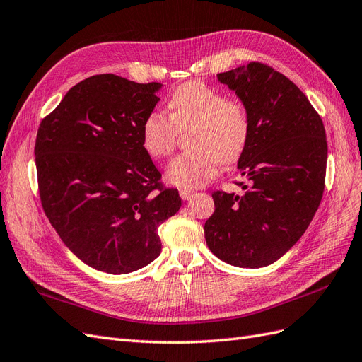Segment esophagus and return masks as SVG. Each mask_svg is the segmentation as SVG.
<instances>
[{
  "instance_id": "34e87169",
  "label": "esophagus",
  "mask_w": 362,
  "mask_h": 362,
  "mask_svg": "<svg viewBox=\"0 0 362 362\" xmlns=\"http://www.w3.org/2000/svg\"><path fill=\"white\" fill-rule=\"evenodd\" d=\"M178 192H180V196H181V198H182L184 201H189V199H192V198H193V194H194V190L187 189V187H180V189H178Z\"/></svg>"
}]
</instances>
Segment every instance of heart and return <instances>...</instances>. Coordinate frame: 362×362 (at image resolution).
I'll use <instances>...</instances> for the list:
<instances>
[{
	"label": "heart",
	"instance_id": "obj_1",
	"mask_svg": "<svg viewBox=\"0 0 362 362\" xmlns=\"http://www.w3.org/2000/svg\"><path fill=\"white\" fill-rule=\"evenodd\" d=\"M169 115L152 110L140 128L141 146L154 160L168 158L180 137L189 133L187 152L175 157L166 169L169 182L198 189L216 177L218 161L235 163L247 146V108L221 90L192 80L178 86L169 98Z\"/></svg>",
	"mask_w": 362,
	"mask_h": 362
}]
</instances>
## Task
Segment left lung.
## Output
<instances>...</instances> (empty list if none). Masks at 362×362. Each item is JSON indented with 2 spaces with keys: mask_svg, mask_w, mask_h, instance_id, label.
<instances>
[{
  "mask_svg": "<svg viewBox=\"0 0 362 362\" xmlns=\"http://www.w3.org/2000/svg\"><path fill=\"white\" fill-rule=\"evenodd\" d=\"M247 108L250 137L235 181L245 193L213 192L206 245L222 261L258 269L303 235L320 205L327 144L320 115L286 75L250 62L218 74Z\"/></svg>",
  "mask_w": 362,
  "mask_h": 362,
  "instance_id": "8db88e82",
  "label": "left lung"
}]
</instances>
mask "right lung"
Instances as JSON below:
<instances>
[{"instance_id":"right-lung-1","label":"right lung","mask_w":362,"mask_h":362,"mask_svg":"<svg viewBox=\"0 0 362 362\" xmlns=\"http://www.w3.org/2000/svg\"><path fill=\"white\" fill-rule=\"evenodd\" d=\"M160 83L115 74L75 84L42 119L35 156L39 196L63 243L87 266L122 275L161 252L158 226L180 210L177 189L141 146Z\"/></svg>"}]
</instances>
